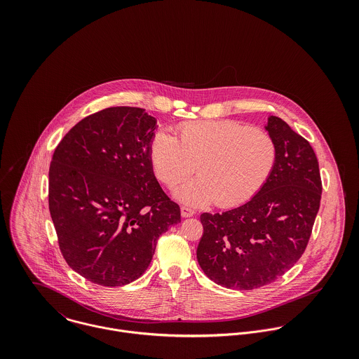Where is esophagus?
<instances>
[{
  "instance_id": "34e87169",
  "label": "esophagus",
  "mask_w": 359,
  "mask_h": 359,
  "mask_svg": "<svg viewBox=\"0 0 359 359\" xmlns=\"http://www.w3.org/2000/svg\"><path fill=\"white\" fill-rule=\"evenodd\" d=\"M181 215H182L184 218H189V217H194V215H195V211H194L192 208H189V207L182 205V207H181Z\"/></svg>"
}]
</instances>
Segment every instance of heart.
<instances>
[{
    "label": "heart",
    "mask_w": 359,
    "mask_h": 359,
    "mask_svg": "<svg viewBox=\"0 0 359 359\" xmlns=\"http://www.w3.org/2000/svg\"><path fill=\"white\" fill-rule=\"evenodd\" d=\"M177 134L178 140L158 131L149 154L154 175L168 187L185 180L196 167L199 175L172 192L184 205H242L262 188L276 161V147L269 134L238 121L188 123Z\"/></svg>",
    "instance_id": "heart-1"
}]
</instances>
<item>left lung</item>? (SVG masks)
<instances>
[{
    "label": "left lung",
    "instance_id": "1",
    "mask_svg": "<svg viewBox=\"0 0 359 359\" xmlns=\"http://www.w3.org/2000/svg\"><path fill=\"white\" fill-rule=\"evenodd\" d=\"M264 128L276 147L266 182L249 202L201 215L198 262L228 289L253 290L287 272L303 256L319 210L322 182L309 142L276 116Z\"/></svg>",
    "mask_w": 359,
    "mask_h": 359
}]
</instances>
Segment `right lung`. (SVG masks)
I'll return each instance as SVG.
<instances>
[{
  "mask_svg": "<svg viewBox=\"0 0 359 359\" xmlns=\"http://www.w3.org/2000/svg\"><path fill=\"white\" fill-rule=\"evenodd\" d=\"M157 121L145 109L107 107L79 121L50 165V212L69 266L101 286H123L149 266L156 243L181 222L154 174Z\"/></svg>",
  "mask_w": 359,
  "mask_h": 359,
  "instance_id": "add662e5",
  "label": "right lung"
}]
</instances>
